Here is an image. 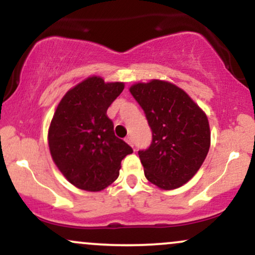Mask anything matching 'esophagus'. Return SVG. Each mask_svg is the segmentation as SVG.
Instances as JSON below:
<instances>
[{"label": "esophagus", "instance_id": "esophagus-1", "mask_svg": "<svg viewBox=\"0 0 255 255\" xmlns=\"http://www.w3.org/2000/svg\"><path fill=\"white\" fill-rule=\"evenodd\" d=\"M126 141H127L128 144H129V145L131 146V147H133V146H134V142H133V137H131V136L128 135L127 137H126Z\"/></svg>", "mask_w": 255, "mask_h": 255}]
</instances>
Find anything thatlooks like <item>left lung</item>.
I'll list each match as a JSON object with an SVG mask.
<instances>
[{"instance_id":"8db88e82","label":"left lung","mask_w":255,"mask_h":255,"mask_svg":"<svg viewBox=\"0 0 255 255\" xmlns=\"http://www.w3.org/2000/svg\"><path fill=\"white\" fill-rule=\"evenodd\" d=\"M129 91L152 130L151 145L137 152L145 176L162 189L178 188L197 174L207 156L209 120L183 90L168 81L139 83Z\"/></svg>"}]
</instances>
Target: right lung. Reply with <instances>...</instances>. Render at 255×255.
Instances as JSON below:
<instances>
[{"instance_id":"add662e5","label":"right lung","mask_w":255,"mask_h":255,"mask_svg":"<svg viewBox=\"0 0 255 255\" xmlns=\"http://www.w3.org/2000/svg\"><path fill=\"white\" fill-rule=\"evenodd\" d=\"M124 83L91 77L61 99L49 128V148L63 176L78 188L98 192L119 177L121 160L133 150L114 133L107 110Z\"/></svg>"}]
</instances>
